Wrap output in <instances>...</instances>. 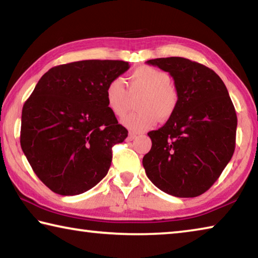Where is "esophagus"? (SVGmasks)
Here are the masks:
<instances>
[{
	"mask_svg": "<svg viewBox=\"0 0 258 258\" xmlns=\"http://www.w3.org/2000/svg\"><path fill=\"white\" fill-rule=\"evenodd\" d=\"M138 137V134L137 133H133V132H130V134H128V140H131V141H132V140H134L135 138Z\"/></svg>",
	"mask_w": 258,
	"mask_h": 258,
	"instance_id": "esophagus-1",
	"label": "esophagus"
}]
</instances>
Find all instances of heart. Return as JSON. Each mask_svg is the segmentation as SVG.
Masks as SVG:
<instances>
[{
	"instance_id": "b5f03b06",
	"label": "heart",
	"mask_w": 258,
	"mask_h": 258,
	"mask_svg": "<svg viewBox=\"0 0 258 258\" xmlns=\"http://www.w3.org/2000/svg\"><path fill=\"white\" fill-rule=\"evenodd\" d=\"M168 73L152 66H140L127 78L128 91L121 78H115L106 87V102L113 115L121 117L130 107L131 96L142 93L137 112L126 115L121 123L133 132L150 130L157 121L167 120L175 112L178 95Z\"/></svg>"
}]
</instances>
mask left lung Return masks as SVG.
I'll list each match as a JSON object with an SVG mask.
<instances>
[{"instance_id": "8db88e82", "label": "left lung", "mask_w": 258, "mask_h": 258, "mask_svg": "<svg viewBox=\"0 0 258 258\" xmlns=\"http://www.w3.org/2000/svg\"><path fill=\"white\" fill-rule=\"evenodd\" d=\"M169 73L178 95L175 112L148 133L152 146L142 160L147 176L166 194L194 198L211 187L232 158L237 113L217 74L181 56L147 61Z\"/></svg>"}]
</instances>
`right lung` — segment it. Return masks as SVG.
<instances>
[{
  "label": "right lung",
  "instance_id": "1",
  "mask_svg": "<svg viewBox=\"0 0 258 258\" xmlns=\"http://www.w3.org/2000/svg\"><path fill=\"white\" fill-rule=\"evenodd\" d=\"M130 68L120 60H83L51 68L21 113L20 145L37 177L75 196L107 175L116 143L127 138L106 102V87Z\"/></svg>",
  "mask_w": 258,
  "mask_h": 258
}]
</instances>
